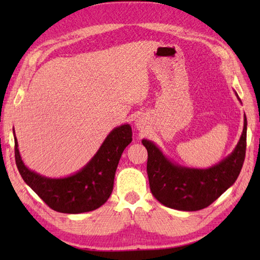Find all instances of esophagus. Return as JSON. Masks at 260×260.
<instances>
[{
  "instance_id": "34e87169",
  "label": "esophagus",
  "mask_w": 260,
  "mask_h": 260,
  "mask_svg": "<svg viewBox=\"0 0 260 260\" xmlns=\"http://www.w3.org/2000/svg\"><path fill=\"white\" fill-rule=\"evenodd\" d=\"M135 125H136V127L137 128H143V127H144V120H142V119H139V120H136V123H135Z\"/></svg>"
}]
</instances>
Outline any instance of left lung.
Returning <instances> with one entry per match:
<instances>
[{
	"mask_svg": "<svg viewBox=\"0 0 260 260\" xmlns=\"http://www.w3.org/2000/svg\"><path fill=\"white\" fill-rule=\"evenodd\" d=\"M236 96L238 97L236 92ZM240 101V98L238 97ZM247 118L234 152L209 169H191L174 164L153 142L143 140L147 150V175L152 194L165 207L198 211L209 207L233 185L246 156Z\"/></svg>",
	"mask_w": 260,
	"mask_h": 260,
	"instance_id": "obj_1",
	"label": "left lung"
}]
</instances>
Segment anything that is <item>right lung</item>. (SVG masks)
<instances>
[{"mask_svg":"<svg viewBox=\"0 0 260 260\" xmlns=\"http://www.w3.org/2000/svg\"><path fill=\"white\" fill-rule=\"evenodd\" d=\"M131 142L132 127L128 124L116 127L79 172L67 178L51 179L25 167L14 135L15 163L25 183L54 211L88 212L102 207L112 194L119 158Z\"/></svg>","mask_w":260,"mask_h":260,"instance_id":"1","label":"right lung"}]
</instances>
